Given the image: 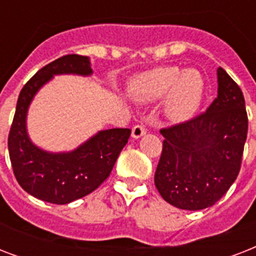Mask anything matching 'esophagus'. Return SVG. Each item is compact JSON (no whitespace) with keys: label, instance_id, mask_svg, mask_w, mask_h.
Wrapping results in <instances>:
<instances>
[{"label":"esophagus","instance_id":"34e87169","mask_svg":"<svg viewBox=\"0 0 256 256\" xmlns=\"http://www.w3.org/2000/svg\"><path fill=\"white\" fill-rule=\"evenodd\" d=\"M146 134V128L142 124H136L132 130V136L134 140H138L140 136H144Z\"/></svg>","mask_w":256,"mask_h":256}]
</instances>
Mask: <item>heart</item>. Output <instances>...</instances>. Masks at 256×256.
<instances>
[{
	"mask_svg": "<svg viewBox=\"0 0 256 256\" xmlns=\"http://www.w3.org/2000/svg\"><path fill=\"white\" fill-rule=\"evenodd\" d=\"M204 78L196 69L176 66L156 68L128 82V92L140 104H156L164 98V114L171 124H184L198 112L204 96Z\"/></svg>",
	"mask_w": 256,
	"mask_h": 256,
	"instance_id": "heart-1",
	"label": "heart"
}]
</instances>
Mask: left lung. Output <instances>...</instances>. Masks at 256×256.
Instances as JSON below:
<instances>
[{
	"mask_svg": "<svg viewBox=\"0 0 256 256\" xmlns=\"http://www.w3.org/2000/svg\"><path fill=\"white\" fill-rule=\"evenodd\" d=\"M218 96L206 112L162 128L164 148L154 182L182 210H202L226 194L240 170L247 138L246 104L234 80L218 68Z\"/></svg>",
	"mask_w": 256,
	"mask_h": 256,
	"instance_id": "left-lung-1",
	"label": "left lung"
}]
</instances>
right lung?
<instances>
[{"mask_svg":"<svg viewBox=\"0 0 256 256\" xmlns=\"http://www.w3.org/2000/svg\"><path fill=\"white\" fill-rule=\"evenodd\" d=\"M62 74L90 77V58L69 54L38 70L20 92L8 140L20 186L34 198L54 204H68L96 190L110 175L132 134L130 128L100 130L72 152H46L33 144L26 124L30 104L40 88Z\"/></svg>","mask_w":256,"mask_h":256,"instance_id":"1","label":"right lung"}]
</instances>
